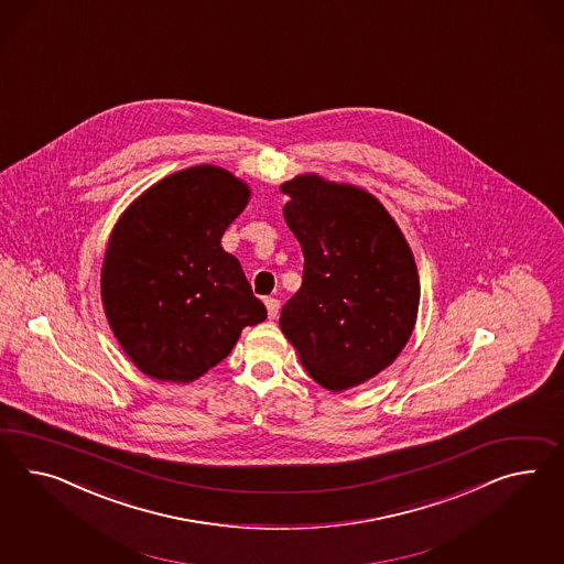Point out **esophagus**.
Here are the masks:
<instances>
[{
  "label": "esophagus",
  "instance_id": "34e87169",
  "mask_svg": "<svg viewBox=\"0 0 564 564\" xmlns=\"http://www.w3.org/2000/svg\"><path fill=\"white\" fill-rule=\"evenodd\" d=\"M264 305H267L269 318H271V321H274V318H276V314H279V307H281V302H279L276 297H267V300H264Z\"/></svg>",
  "mask_w": 564,
  "mask_h": 564
}]
</instances>
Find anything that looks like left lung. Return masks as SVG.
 Returning <instances> with one entry per match:
<instances>
[{
    "mask_svg": "<svg viewBox=\"0 0 564 564\" xmlns=\"http://www.w3.org/2000/svg\"><path fill=\"white\" fill-rule=\"evenodd\" d=\"M281 193L304 276L279 324L312 380L343 392L394 364L411 338L421 300L411 246L359 186L300 174Z\"/></svg>",
    "mask_w": 564,
    "mask_h": 564,
    "instance_id": "obj_1",
    "label": "left lung"
}]
</instances>
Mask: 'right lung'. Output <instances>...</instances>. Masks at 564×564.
Here are the masks:
<instances>
[{
	"instance_id": "obj_1",
	"label": "right lung",
	"mask_w": 564,
	"mask_h": 564,
	"mask_svg": "<svg viewBox=\"0 0 564 564\" xmlns=\"http://www.w3.org/2000/svg\"><path fill=\"white\" fill-rule=\"evenodd\" d=\"M250 188L224 167H186L119 217L102 262V305L122 350L153 380L188 383L267 318L221 236Z\"/></svg>"
}]
</instances>
